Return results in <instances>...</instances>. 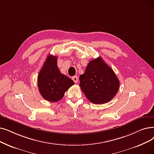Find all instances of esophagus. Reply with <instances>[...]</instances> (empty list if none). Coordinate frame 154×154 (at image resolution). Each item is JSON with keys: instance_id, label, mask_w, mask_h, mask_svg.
Instances as JSON below:
<instances>
[{"instance_id": "34e87169", "label": "esophagus", "mask_w": 154, "mask_h": 154, "mask_svg": "<svg viewBox=\"0 0 154 154\" xmlns=\"http://www.w3.org/2000/svg\"><path fill=\"white\" fill-rule=\"evenodd\" d=\"M72 79L73 80V81L75 83H77L78 82V77L77 75H75V76L72 77Z\"/></svg>"}]
</instances>
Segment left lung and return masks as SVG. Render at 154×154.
Returning a JSON list of instances; mask_svg holds the SVG:
<instances>
[{
    "label": "left lung",
    "instance_id": "8db88e82",
    "mask_svg": "<svg viewBox=\"0 0 154 154\" xmlns=\"http://www.w3.org/2000/svg\"><path fill=\"white\" fill-rule=\"evenodd\" d=\"M79 80V85L86 97L96 104L110 101L119 87V81L115 72L101 57L89 62Z\"/></svg>",
    "mask_w": 154,
    "mask_h": 154
}]
</instances>
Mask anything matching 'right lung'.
Returning a JSON list of instances; mask_svg holds the SVG:
<instances>
[{
	"label": "right lung",
	"instance_id": "right-lung-1",
	"mask_svg": "<svg viewBox=\"0 0 154 154\" xmlns=\"http://www.w3.org/2000/svg\"><path fill=\"white\" fill-rule=\"evenodd\" d=\"M73 85L74 82L72 80L60 72L57 57L48 55L38 77L40 94L46 101L57 102L63 98L65 92Z\"/></svg>",
	"mask_w": 154,
	"mask_h": 154
}]
</instances>
